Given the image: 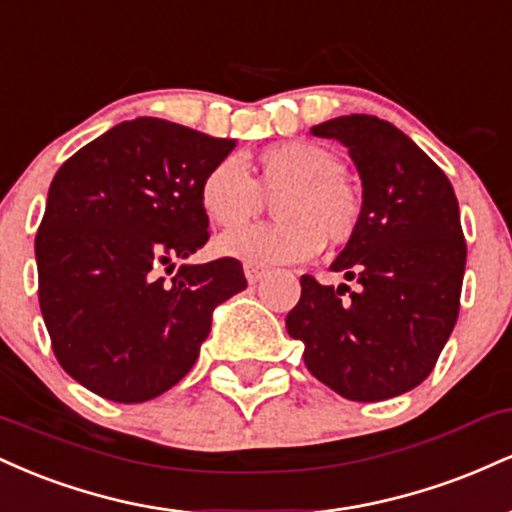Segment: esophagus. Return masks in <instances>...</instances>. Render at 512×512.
Returning <instances> with one entry per match:
<instances>
[{
  "instance_id": "esophagus-1",
  "label": "esophagus",
  "mask_w": 512,
  "mask_h": 512,
  "mask_svg": "<svg viewBox=\"0 0 512 512\" xmlns=\"http://www.w3.org/2000/svg\"><path fill=\"white\" fill-rule=\"evenodd\" d=\"M243 272H245V279H248L250 284H257V281H262L264 276H267V269L260 267V264H252V262L245 264Z\"/></svg>"
}]
</instances>
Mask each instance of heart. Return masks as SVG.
<instances>
[{
  "mask_svg": "<svg viewBox=\"0 0 512 512\" xmlns=\"http://www.w3.org/2000/svg\"><path fill=\"white\" fill-rule=\"evenodd\" d=\"M255 170L252 180L243 163L228 156L199 182L204 214L223 228L259 213L263 191L285 190L275 205L282 221L223 233V255L252 264L301 262L317 255L325 240L342 245L354 236L361 207L342 178L344 163L330 149L310 142L274 144L257 154Z\"/></svg>",
  "mask_w": 512,
  "mask_h": 512,
  "instance_id": "1",
  "label": "heart"
}]
</instances>
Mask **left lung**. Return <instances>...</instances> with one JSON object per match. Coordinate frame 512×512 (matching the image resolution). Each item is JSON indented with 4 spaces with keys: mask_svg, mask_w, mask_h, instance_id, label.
I'll use <instances>...</instances> for the list:
<instances>
[{
    "mask_svg": "<svg viewBox=\"0 0 512 512\" xmlns=\"http://www.w3.org/2000/svg\"><path fill=\"white\" fill-rule=\"evenodd\" d=\"M310 134L344 144L361 178L356 231L330 264L358 291L301 276L286 330L337 395H404L431 375L460 313L467 245L455 190L402 129L375 115L334 117Z\"/></svg>",
    "mask_w": 512,
    "mask_h": 512,
    "instance_id": "obj_1",
    "label": "left lung"
}]
</instances>
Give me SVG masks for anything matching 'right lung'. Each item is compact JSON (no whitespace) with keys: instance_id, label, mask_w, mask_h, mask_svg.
Segmentation results:
<instances>
[{"instance_id":"add662e5","label":"right lung","mask_w":512,"mask_h":512,"mask_svg":"<svg viewBox=\"0 0 512 512\" xmlns=\"http://www.w3.org/2000/svg\"><path fill=\"white\" fill-rule=\"evenodd\" d=\"M233 149L236 139L137 117L52 178L38 298L57 361L86 390L122 404L163 395L195 366L216 305L248 286L233 257L187 262L209 240L199 182Z\"/></svg>"}]
</instances>
